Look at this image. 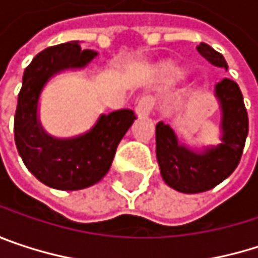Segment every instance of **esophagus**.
<instances>
[{"label":"esophagus","mask_w":258,"mask_h":258,"mask_svg":"<svg viewBox=\"0 0 258 258\" xmlns=\"http://www.w3.org/2000/svg\"><path fill=\"white\" fill-rule=\"evenodd\" d=\"M154 104H155V100L154 97L151 95H143L137 100V104H136V113L139 116H148L152 109H154Z\"/></svg>","instance_id":"esophagus-1"}]
</instances>
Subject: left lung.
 <instances>
[{
  "label": "left lung",
  "instance_id": "1",
  "mask_svg": "<svg viewBox=\"0 0 258 258\" xmlns=\"http://www.w3.org/2000/svg\"><path fill=\"white\" fill-rule=\"evenodd\" d=\"M199 53L212 66L227 70L224 56L206 43L197 46ZM215 97L221 107V142L217 146L194 152L178 142L175 131L163 121L157 124V160L164 182L173 189L196 194L212 189L237 167L248 136V113L239 85L223 79L215 85Z\"/></svg>",
  "mask_w": 258,
  "mask_h": 258
}]
</instances>
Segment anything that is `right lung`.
I'll use <instances>...</instances> for the list:
<instances>
[{"mask_svg": "<svg viewBox=\"0 0 258 258\" xmlns=\"http://www.w3.org/2000/svg\"><path fill=\"white\" fill-rule=\"evenodd\" d=\"M97 52L82 50L79 41L41 50L25 69L15 113V142L26 169L47 186L75 191L88 188L109 172L116 148L136 115L130 109L101 115L85 134L56 139L38 121V100L44 85L56 73L83 69Z\"/></svg>", "mask_w": 258, "mask_h": 258, "instance_id": "add662e5", "label": "right lung"}]
</instances>
